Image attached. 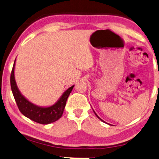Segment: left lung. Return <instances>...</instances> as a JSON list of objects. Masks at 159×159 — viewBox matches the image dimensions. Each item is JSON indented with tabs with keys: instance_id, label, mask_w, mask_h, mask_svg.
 <instances>
[{
	"instance_id": "8db88e82",
	"label": "left lung",
	"mask_w": 159,
	"mask_h": 159,
	"mask_svg": "<svg viewBox=\"0 0 159 159\" xmlns=\"http://www.w3.org/2000/svg\"><path fill=\"white\" fill-rule=\"evenodd\" d=\"M93 112H95V116H97V117H98V118H99V119H100V120H101V121H102V122H104V123H105V121H104V120H102V119H101V118H100V117H99V116H98V115H97V114H96V112H95V111H94V110H93Z\"/></svg>"
}]
</instances>
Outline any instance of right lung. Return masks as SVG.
I'll return each instance as SVG.
<instances>
[{"label": "right lung", "mask_w": 159, "mask_h": 159, "mask_svg": "<svg viewBox=\"0 0 159 159\" xmlns=\"http://www.w3.org/2000/svg\"><path fill=\"white\" fill-rule=\"evenodd\" d=\"M15 64L16 59L11 75V86L13 97L20 112L31 120L43 125L54 123L60 118L62 116L68 97L75 85H72L64 91L59 100L54 105L47 107L39 106L30 102L28 99L22 95L18 89L15 80Z\"/></svg>", "instance_id": "obj_1"}]
</instances>
